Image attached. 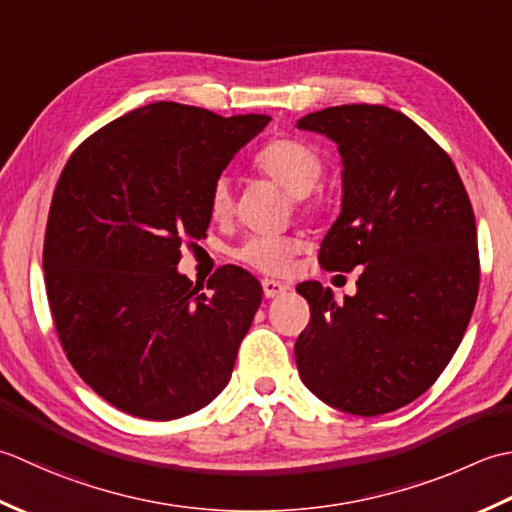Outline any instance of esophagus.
I'll return each instance as SVG.
<instances>
[{
  "instance_id": "esophagus-1",
  "label": "esophagus",
  "mask_w": 512,
  "mask_h": 512,
  "mask_svg": "<svg viewBox=\"0 0 512 512\" xmlns=\"http://www.w3.org/2000/svg\"><path fill=\"white\" fill-rule=\"evenodd\" d=\"M287 289H289V287H287L285 283H280V280H269V278H265V280H263V291H265V296H267V298H278V296H283Z\"/></svg>"
}]
</instances>
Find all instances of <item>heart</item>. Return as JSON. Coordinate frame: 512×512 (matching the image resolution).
Segmentation results:
<instances>
[{"mask_svg": "<svg viewBox=\"0 0 512 512\" xmlns=\"http://www.w3.org/2000/svg\"><path fill=\"white\" fill-rule=\"evenodd\" d=\"M254 165L267 179L283 187L289 196L302 198V210H316V203L305 201V196L314 190L322 174V156L314 145L298 139H274L256 154ZM232 210V185L225 176H221L210 190V212L216 221H223L232 214ZM298 249L300 245L296 238L256 234L249 236L241 247H236L234 256L254 269L265 271V274H285Z\"/></svg>", "mask_w": 512, "mask_h": 512, "instance_id": "1", "label": "heart"}]
</instances>
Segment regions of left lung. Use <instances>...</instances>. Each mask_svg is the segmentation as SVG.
<instances>
[{
    "instance_id": "left-lung-1",
    "label": "left lung",
    "mask_w": 512,
    "mask_h": 512,
    "mask_svg": "<svg viewBox=\"0 0 512 512\" xmlns=\"http://www.w3.org/2000/svg\"><path fill=\"white\" fill-rule=\"evenodd\" d=\"M342 156V210L320 267H358L336 302L300 283L311 320L296 340L300 380L333 409L382 415L431 387L460 347L479 291L477 227L455 165L420 125L387 106L325 108L298 121Z\"/></svg>"
}]
</instances>
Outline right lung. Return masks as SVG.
Returning a JSON list of instances; mask_svg holds the SVG:
<instances>
[{"mask_svg":"<svg viewBox=\"0 0 512 512\" xmlns=\"http://www.w3.org/2000/svg\"><path fill=\"white\" fill-rule=\"evenodd\" d=\"M269 121L156 101L70 154L44 238L48 305L72 367L119 411L176 420L229 382L263 287L227 265L203 294L176 265L210 225L212 185Z\"/></svg>","mask_w":512,"mask_h":512,"instance_id":"1","label":"right lung"}]
</instances>
